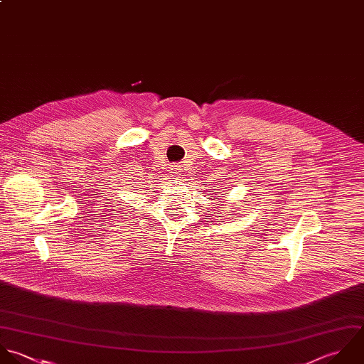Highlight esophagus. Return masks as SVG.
I'll return each mask as SVG.
<instances>
[{
  "instance_id": "obj_1",
  "label": "esophagus",
  "mask_w": 364,
  "mask_h": 364,
  "mask_svg": "<svg viewBox=\"0 0 364 364\" xmlns=\"http://www.w3.org/2000/svg\"><path fill=\"white\" fill-rule=\"evenodd\" d=\"M171 170H173L174 174H180V170H181V168H180V166H173Z\"/></svg>"
}]
</instances>
